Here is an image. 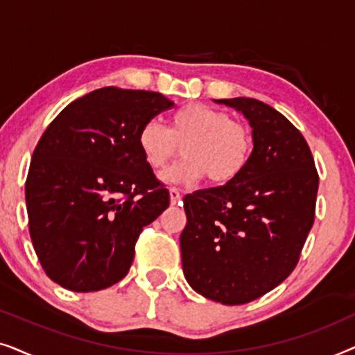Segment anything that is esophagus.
I'll return each mask as SVG.
<instances>
[{"instance_id": "obj_1", "label": "esophagus", "mask_w": 355, "mask_h": 355, "mask_svg": "<svg viewBox=\"0 0 355 355\" xmlns=\"http://www.w3.org/2000/svg\"><path fill=\"white\" fill-rule=\"evenodd\" d=\"M169 202H171V205H176V203L181 202V193H179L176 187L169 189Z\"/></svg>"}]
</instances>
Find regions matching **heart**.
Listing matches in <instances>:
<instances>
[{"label": "heart", "instance_id": "b5f03b06", "mask_svg": "<svg viewBox=\"0 0 355 355\" xmlns=\"http://www.w3.org/2000/svg\"><path fill=\"white\" fill-rule=\"evenodd\" d=\"M140 153L152 169H163L179 153L184 159L162 174V181L191 186L208 176L213 184L236 179L250 162V130L225 111L191 103L171 116L169 128L158 119L142 124L137 134Z\"/></svg>", "mask_w": 355, "mask_h": 355}]
</instances>
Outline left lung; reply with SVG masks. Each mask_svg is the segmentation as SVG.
I'll list each match as a JSON object with an SVG mask.
<instances>
[{
	"mask_svg": "<svg viewBox=\"0 0 355 355\" xmlns=\"http://www.w3.org/2000/svg\"><path fill=\"white\" fill-rule=\"evenodd\" d=\"M252 128L250 162L225 186L184 197L182 270L203 297L241 305L291 275L312 230L318 174L304 135L255 98H225Z\"/></svg>",
	"mask_w": 355,
	"mask_h": 355,
	"instance_id": "1",
	"label": "left lung"
}]
</instances>
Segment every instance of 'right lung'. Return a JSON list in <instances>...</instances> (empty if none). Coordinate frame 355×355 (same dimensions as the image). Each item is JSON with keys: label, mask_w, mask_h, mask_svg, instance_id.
<instances>
[{"label": "right lung", "mask_w": 355, "mask_h": 355, "mask_svg": "<svg viewBox=\"0 0 355 355\" xmlns=\"http://www.w3.org/2000/svg\"><path fill=\"white\" fill-rule=\"evenodd\" d=\"M173 105L158 92L103 87L67 105L38 140L26 182L28 231L45 273L64 289L123 279L140 231L168 208L137 134Z\"/></svg>", "instance_id": "add662e5"}]
</instances>
